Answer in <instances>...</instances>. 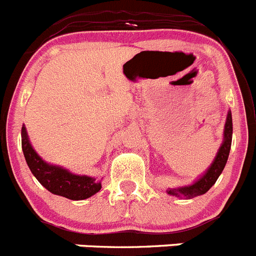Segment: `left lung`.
<instances>
[{
	"label": "left lung",
	"mask_w": 256,
	"mask_h": 256,
	"mask_svg": "<svg viewBox=\"0 0 256 256\" xmlns=\"http://www.w3.org/2000/svg\"><path fill=\"white\" fill-rule=\"evenodd\" d=\"M232 142V114L231 111L227 114L226 118L224 131H223V142L222 145L218 149V153L214 158L210 167L206 170V172L202 174L200 178H198L194 184L188 186H182L177 188H168L167 194L174 195L177 198H185V199H191V198L199 196V195L206 194V191L216 184L220 174H222L227 160L230 156V149H231Z\"/></svg>",
	"instance_id": "left-lung-1"
}]
</instances>
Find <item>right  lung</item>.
Listing matches in <instances>:
<instances>
[{
    "mask_svg": "<svg viewBox=\"0 0 256 256\" xmlns=\"http://www.w3.org/2000/svg\"><path fill=\"white\" fill-rule=\"evenodd\" d=\"M22 146L32 174L52 194L71 200H84L96 194L102 188L100 181L94 177L71 174L60 166L44 162L32 146L25 126L22 128Z\"/></svg>",
    "mask_w": 256,
    "mask_h": 256,
    "instance_id": "right-lung-1",
    "label": "right lung"
}]
</instances>
